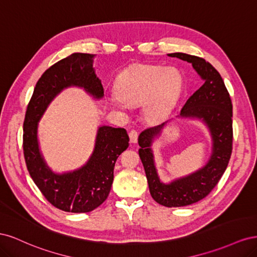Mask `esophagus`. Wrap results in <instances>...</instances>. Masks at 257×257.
Masks as SVG:
<instances>
[{"mask_svg": "<svg viewBox=\"0 0 257 257\" xmlns=\"http://www.w3.org/2000/svg\"><path fill=\"white\" fill-rule=\"evenodd\" d=\"M128 136H130V141H131V143H133V144L137 143L138 133H137V131H136V130H131V131H130V133H128Z\"/></svg>", "mask_w": 257, "mask_h": 257, "instance_id": "34e87169", "label": "esophagus"}]
</instances>
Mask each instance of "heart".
Listing matches in <instances>:
<instances>
[{"instance_id":"obj_1","label":"heart","mask_w":257,"mask_h":257,"mask_svg":"<svg viewBox=\"0 0 257 257\" xmlns=\"http://www.w3.org/2000/svg\"><path fill=\"white\" fill-rule=\"evenodd\" d=\"M182 88L183 78L177 68L135 65L119 75L110 102L119 108L144 102L145 118L149 122H158L176 104Z\"/></svg>"}]
</instances>
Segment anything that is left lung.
I'll return each instance as SVG.
<instances>
[{"label": "left lung", "instance_id": "obj_1", "mask_svg": "<svg viewBox=\"0 0 257 257\" xmlns=\"http://www.w3.org/2000/svg\"><path fill=\"white\" fill-rule=\"evenodd\" d=\"M192 63L204 84L186 100L181 109L182 116L203 119L211 132L213 151L207 165L188 177L170 184L160 182L153 163L152 139L163 126L146 128L138 137L139 158L146 172L152 198L166 207L189 206L205 198L220 181L232 151V104L220 73L205 59L182 52L168 54Z\"/></svg>", "mask_w": 257, "mask_h": 257}]
</instances>
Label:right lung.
I'll use <instances>...</instances> for the list:
<instances>
[{
	"label": "right lung",
	"instance_id": "add662e5",
	"mask_svg": "<svg viewBox=\"0 0 257 257\" xmlns=\"http://www.w3.org/2000/svg\"><path fill=\"white\" fill-rule=\"evenodd\" d=\"M93 57L73 53L51 65L35 85L23 122V154L29 174L45 198L66 212H90L104 203L111 189L115 161L130 142L124 128L100 126L87 165L63 175L53 174L38 150L37 122L59 92L78 85L96 98L104 95L102 82L93 69Z\"/></svg>",
	"mask_w": 257,
	"mask_h": 257
}]
</instances>
